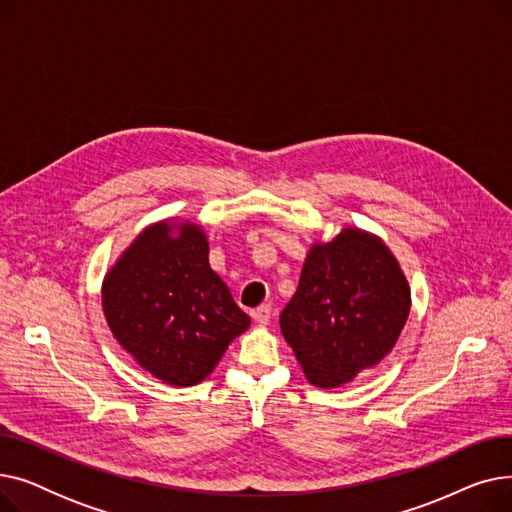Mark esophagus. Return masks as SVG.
<instances>
[{
    "mask_svg": "<svg viewBox=\"0 0 512 512\" xmlns=\"http://www.w3.org/2000/svg\"><path fill=\"white\" fill-rule=\"evenodd\" d=\"M251 317L255 319V324H259V326L270 324L272 307H270V305H261V307H257V309H253V311H251Z\"/></svg>",
    "mask_w": 512,
    "mask_h": 512,
    "instance_id": "obj_1",
    "label": "esophagus"
}]
</instances>
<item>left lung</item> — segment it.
Here are the masks:
<instances>
[{"instance_id":"8db88e82","label":"left lung","mask_w":512,"mask_h":512,"mask_svg":"<svg viewBox=\"0 0 512 512\" xmlns=\"http://www.w3.org/2000/svg\"><path fill=\"white\" fill-rule=\"evenodd\" d=\"M409 311V282L382 238L344 228L309 249L280 328L307 380L336 388L392 351Z\"/></svg>"}]
</instances>
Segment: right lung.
Returning <instances> with one entry per match:
<instances>
[{
  "label": "right lung",
  "instance_id": "right-lung-1",
  "mask_svg": "<svg viewBox=\"0 0 512 512\" xmlns=\"http://www.w3.org/2000/svg\"><path fill=\"white\" fill-rule=\"evenodd\" d=\"M103 313L124 351L153 378L195 386L251 326L209 265L199 224L147 226L103 278Z\"/></svg>",
  "mask_w": 512,
  "mask_h": 512
}]
</instances>
